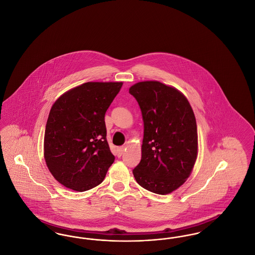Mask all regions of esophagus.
<instances>
[{
  "label": "esophagus",
  "mask_w": 255,
  "mask_h": 255,
  "mask_svg": "<svg viewBox=\"0 0 255 255\" xmlns=\"http://www.w3.org/2000/svg\"><path fill=\"white\" fill-rule=\"evenodd\" d=\"M124 146H121V147H118V149H117V152H118V156L119 157H121L122 154L124 153Z\"/></svg>",
  "instance_id": "esophagus-1"
}]
</instances>
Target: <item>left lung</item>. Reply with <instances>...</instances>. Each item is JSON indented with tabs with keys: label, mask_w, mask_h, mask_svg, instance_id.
I'll list each match as a JSON object with an SVG mask.
<instances>
[{
	"label": "left lung",
	"mask_w": 255,
	"mask_h": 255,
	"mask_svg": "<svg viewBox=\"0 0 255 255\" xmlns=\"http://www.w3.org/2000/svg\"><path fill=\"white\" fill-rule=\"evenodd\" d=\"M129 93L139 105L144 124L141 159L133 177L153 193H171L190 176L197 158L193 110L180 91L158 81L138 82Z\"/></svg>",
	"instance_id": "obj_1"
}]
</instances>
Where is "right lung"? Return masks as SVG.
<instances>
[{
  "label": "right lung",
  "instance_id": "add662e5",
  "mask_svg": "<svg viewBox=\"0 0 255 255\" xmlns=\"http://www.w3.org/2000/svg\"><path fill=\"white\" fill-rule=\"evenodd\" d=\"M122 82H87L62 95L49 112L44 157L52 176L83 192L103 182L115 160L107 142L105 114Z\"/></svg>",
  "mask_w": 255,
  "mask_h": 255
}]
</instances>
